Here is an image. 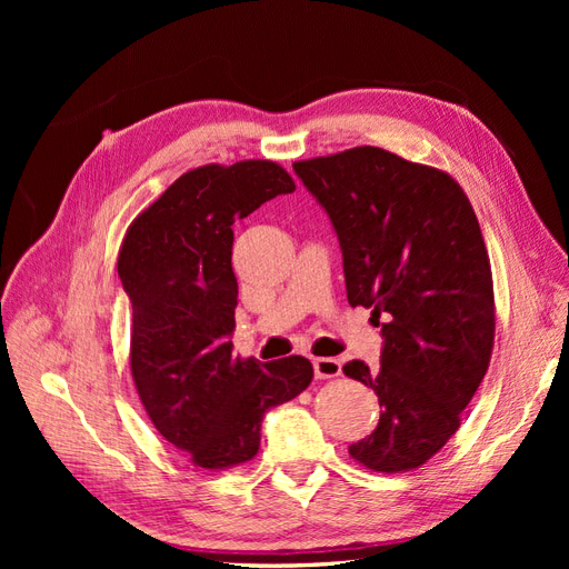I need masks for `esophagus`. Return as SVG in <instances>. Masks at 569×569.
<instances>
[{
    "instance_id": "esophagus-1",
    "label": "esophagus",
    "mask_w": 569,
    "mask_h": 569,
    "mask_svg": "<svg viewBox=\"0 0 569 569\" xmlns=\"http://www.w3.org/2000/svg\"><path fill=\"white\" fill-rule=\"evenodd\" d=\"M313 370L318 380H330V377L341 375V360L339 358H313Z\"/></svg>"
}]
</instances>
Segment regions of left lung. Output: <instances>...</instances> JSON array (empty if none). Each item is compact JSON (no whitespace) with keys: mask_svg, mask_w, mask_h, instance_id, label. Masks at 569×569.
<instances>
[{"mask_svg":"<svg viewBox=\"0 0 569 569\" xmlns=\"http://www.w3.org/2000/svg\"><path fill=\"white\" fill-rule=\"evenodd\" d=\"M295 173L332 220L349 303L385 318L380 368L343 366L382 406L349 453L375 472L416 470L458 432L491 360L493 280L472 203L449 173L380 147Z\"/></svg>","mask_w":569,"mask_h":569,"instance_id":"1","label":"left lung"}]
</instances>
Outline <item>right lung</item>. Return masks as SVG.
Here are the masks:
<instances>
[{
	"label": "right lung",
	"instance_id": "1",
	"mask_svg": "<svg viewBox=\"0 0 569 569\" xmlns=\"http://www.w3.org/2000/svg\"><path fill=\"white\" fill-rule=\"evenodd\" d=\"M295 189L272 161L187 170L132 220L120 244L137 393L159 435L197 468L226 470L251 460L266 410L291 401L313 380L303 356L261 366L232 356L230 341L234 220Z\"/></svg>",
	"mask_w": 569,
	"mask_h": 569
}]
</instances>
